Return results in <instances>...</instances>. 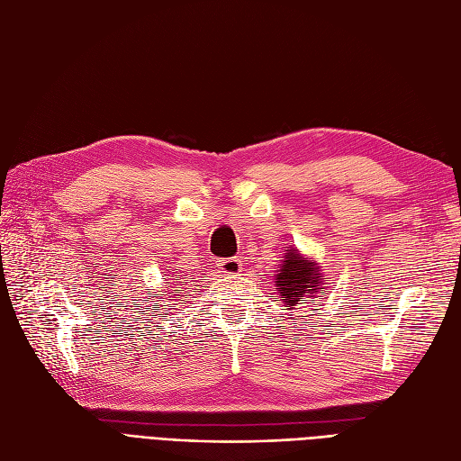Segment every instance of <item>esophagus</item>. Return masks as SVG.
Wrapping results in <instances>:
<instances>
[{"label":"esophagus","instance_id":"1","mask_svg":"<svg viewBox=\"0 0 461 461\" xmlns=\"http://www.w3.org/2000/svg\"><path fill=\"white\" fill-rule=\"evenodd\" d=\"M217 269H219L221 273L234 275V273H240L242 263H240L239 258H225V259H219V261H217Z\"/></svg>","mask_w":461,"mask_h":461}]
</instances>
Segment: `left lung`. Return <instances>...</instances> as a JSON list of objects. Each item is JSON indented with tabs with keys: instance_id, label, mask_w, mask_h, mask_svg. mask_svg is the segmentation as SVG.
Listing matches in <instances>:
<instances>
[{
	"instance_id": "1",
	"label": "left lung",
	"mask_w": 461,
	"mask_h": 461,
	"mask_svg": "<svg viewBox=\"0 0 461 461\" xmlns=\"http://www.w3.org/2000/svg\"><path fill=\"white\" fill-rule=\"evenodd\" d=\"M286 252L288 256H285L281 269L275 275V285L278 286V296L283 298L285 308L292 310L294 305L321 300L319 292L323 281L317 265L302 258L296 249H286Z\"/></svg>"
}]
</instances>
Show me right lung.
Returning <instances> with one entry per match:
<instances>
[{
	"label": "right lung",
	"instance_id": "right-lung-1",
	"mask_svg": "<svg viewBox=\"0 0 461 461\" xmlns=\"http://www.w3.org/2000/svg\"><path fill=\"white\" fill-rule=\"evenodd\" d=\"M176 281H178V278H176Z\"/></svg>",
	"mask_w": 461,
	"mask_h": 461
}]
</instances>
